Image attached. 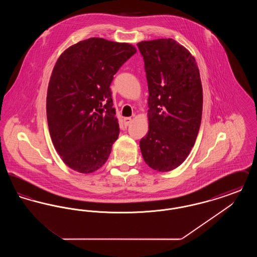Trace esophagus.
<instances>
[{"instance_id":"obj_1","label":"esophagus","mask_w":257,"mask_h":257,"mask_svg":"<svg viewBox=\"0 0 257 257\" xmlns=\"http://www.w3.org/2000/svg\"><path fill=\"white\" fill-rule=\"evenodd\" d=\"M131 121H132L131 117H124V118H123V123H124L125 126H128V125L131 123Z\"/></svg>"}]
</instances>
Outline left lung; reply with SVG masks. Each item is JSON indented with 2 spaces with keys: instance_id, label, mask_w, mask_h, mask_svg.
Instances as JSON below:
<instances>
[{
  "instance_id": "1",
  "label": "left lung",
  "mask_w": 257,
  "mask_h": 257,
  "mask_svg": "<svg viewBox=\"0 0 257 257\" xmlns=\"http://www.w3.org/2000/svg\"><path fill=\"white\" fill-rule=\"evenodd\" d=\"M145 61L149 130L140 142L147 165L157 171L179 167L196 143L202 114V86L191 53L172 38L137 44Z\"/></svg>"
}]
</instances>
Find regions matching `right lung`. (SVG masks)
I'll return each mask as SVG.
<instances>
[{
    "mask_svg": "<svg viewBox=\"0 0 257 257\" xmlns=\"http://www.w3.org/2000/svg\"><path fill=\"white\" fill-rule=\"evenodd\" d=\"M136 52L131 44L92 37L65 50L56 62L47 121L54 147L74 171L93 172L109 158L119 135L110 86Z\"/></svg>",
    "mask_w": 257,
    "mask_h": 257,
    "instance_id": "add662e5",
    "label": "right lung"
}]
</instances>
